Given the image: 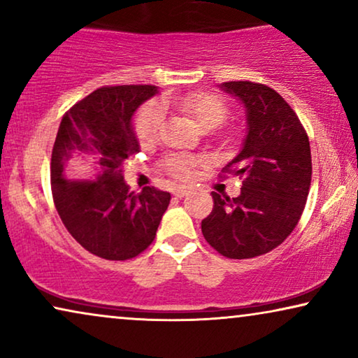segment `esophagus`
Masks as SVG:
<instances>
[{"label": "esophagus", "instance_id": "obj_1", "mask_svg": "<svg viewBox=\"0 0 358 358\" xmlns=\"http://www.w3.org/2000/svg\"><path fill=\"white\" fill-rule=\"evenodd\" d=\"M185 194H187V189H185V187H176V189H173V195H174V197H178V199L184 197Z\"/></svg>", "mask_w": 358, "mask_h": 358}]
</instances>
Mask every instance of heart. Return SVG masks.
<instances>
[{"label": "heart", "mask_w": 358, "mask_h": 358, "mask_svg": "<svg viewBox=\"0 0 358 358\" xmlns=\"http://www.w3.org/2000/svg\"><path fill=\"white\" fill-rule=\"evenodd\" d=\"M168 104L187 115L194 124L202 130L218 127L228 117V106L222 97L213 92H189L180 97L169 99ZM161 127H163V107L156 102H148L136 112L134 119V131L141 146H150L158 140ZM197 164V158L185 153H174L163 159V169L169 176L184 179Z\"/></svg>", "instance_id": "obj_1"}]
</instances>
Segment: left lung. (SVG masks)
Listing matches in <instances>:
<instances>
[{
	"mask_svg": "<svg viewBox=\"0 0 358 358\" xmlns=\"http://www.w3.org/2000/svg\"><path fill=\"white\" fill-rule=\"evenodd\" d=\"M222 87L248 110V135L220 178L243 179L241 194L212 192L213 210L202 233L215 251L229 259L271 252L300 222L311 185V150L305 127L275 90L261 83L227 81Z\"/></svg>",
	"mask_w": 358,
	"mask_h": 358,
	"instance_id": "8db88e82",
	"label": "left lung"
}]
</instances>
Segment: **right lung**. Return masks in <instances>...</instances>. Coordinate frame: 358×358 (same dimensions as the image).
Here are the masks:
<instances>
[{
	"label": "right lung",
	"instance_id": "right-lung-1",
	"mask_svg": "<svg viewBox=\"0 0 358 358\" xmlns=\"http://www.w3.org/2000/svg\"><path fill=\"white\" fill-rule=\"evenodd\" d=\"M151 85L102 86L63 115L52 150V197L68 233L107 261L136 257L153 243L171 194L130 192L122 163L140 151L131 117Z\"/></svg>",
	"mask_w": 358,
	"mask_h": 358
}]
</instances>
